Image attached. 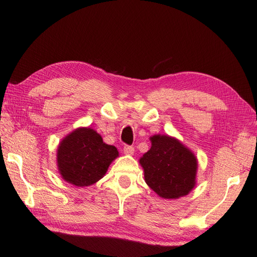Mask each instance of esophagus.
<instances>
[{
  "instance_id": "34e87169",
  "label": "esophagus",
  "mask_w": 257,
  "mask_h": 257,
  "mask_svg": "<svg viewBox=\"0 0 257 257\" xmlns=\"http://www.w3.org/2000/svg\"><path fill=\"white\" fill-rule=\"evenodd\" d=\"M123 152H124V155L132 156V155H134L135 148H134V147H132V146H124L123 147Z\"/></svg>"
}]
</instances>
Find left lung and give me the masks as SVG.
Here are the masks:
<instances>
[{
	"label": "left lung",
	"instance_id": "8db88e82",
	"mask_svg": "<svg viewBox=\"0 0 257 257\" xmlns=\"http://www.w3.org/2000/svg\"><path fill=\"white\" fill-rule=\"evenodd\" d=\"M151 148L140 158L145 181L162 199H179L194 188L198 160L190 149L168 135L150 137Z\"/></svg>",
	"mask_w": 257,
	"mask_h": 257
}]
</instances>
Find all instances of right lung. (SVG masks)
Wrapping results in <instances>:
<instances>
[{
	"label": "right lung",
	"mask_w": 257,
	"mask_h": 257,
	"mask_svg": "<svg viewBox=\"0 0 257 257\" xmlns=\"http://www.w3.org/2000/svg\"><path fill=\"white\" fill-rule=\"evenodd\" d=\"M119 156L114 146L88 127L67 135L57 149V167L62 178L76 187H88L105 176L108 167Z\"/></svg>",
	"instance_id": "obj_1"
}]
</instances>
